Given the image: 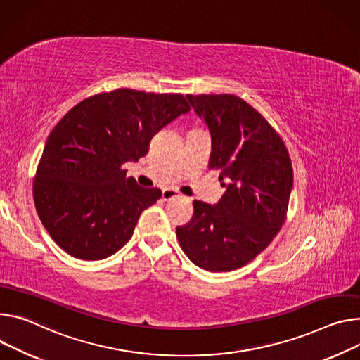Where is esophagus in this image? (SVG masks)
<instances>
[{"instance_id": "esophagus-1", "label": "esophagus", "mask_w": 360, "mask_h": 360, "mask_svg": "<svg viewBox=\"0 0 360 360\" xmlns=\"http://www.w3.org/2000/svg\"><path fill=\"white\" fill-rule=\"evenodd\" d=\"M174 198H182V195L178 191L172 189V188H167V189L162 191V200L163 201H169V200H174Z\"/></svg>"}]
</instances>
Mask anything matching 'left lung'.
<instances>
[{"mask_svg":"<svg viewBox=\"0 0 360 360\" xmlns=\"http://www.w3.org/2000/svg\"><path fill=\"white\" fill-rule=\"evenodd\" d=\"M210 127V169L219 171L222 198L193 201V217L176 228L181 248L207 271L245 266L277 236L292 188L288 152L269 122L234 94H186Z\"/></svg>","mask_w":360,"mask_h":360,"instance_id":"left-lung-1","label":"left lung"}]
</instances>
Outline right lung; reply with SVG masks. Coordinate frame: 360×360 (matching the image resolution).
Instances as JSON below:
<instances>
[{"label": "right lung", "instance_id": "obj_1", "mask_svg": "<svg viewBox=\"0 0 360 360\" xmlns=\"http://www.w3.org/2000/svg\"><path fill=\"white\" fill-rule=\"evenodd\" d=\"M191 110L182 94L117 89L66 113L50 134L34 181L39 217L56 244L87 261L117 252L162 192L126 178L159 130Z\"/></svg>", "mask_w": 360, "mask_h": 360}]
</instances>
